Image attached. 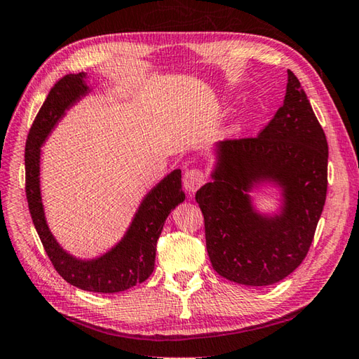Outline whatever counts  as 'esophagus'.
Segmentation results:
<instances>
[{
  "label": "esophagus",
  "instance_id": "34e87169",
  "mask_svg": "<svg viewBox=\"0 0 359 359\" xmlns=\"http://www.w3.org/2000/svg\"><path fill=\"white\" fill-rule=\"evenodd\" d=\"M203 184H205V173L198 170V168H191L182 177V186L191 195L197 192Z\"/></svg>",
  "mask_w": 359,
  "mask_h": 359
}]
</instances>
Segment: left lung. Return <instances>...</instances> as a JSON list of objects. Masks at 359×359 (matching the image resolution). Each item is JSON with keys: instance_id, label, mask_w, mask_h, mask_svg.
Instances as JSON below:
<instances>
[{"instance_id": "obj_1", "label": "left lung", "mask_w": 359, "mask_h": 359, "mask_svg": "<svg viewBox=\"0 0 359 359\" xmlns=\"http://www.w3.org/2000/svg\"><path fill=\"white\" fill-rule=\"evenodd\" d=\"M211 182L195 200L205 217L215 272L245 286H269L300 266L327 198L328 144L305 90L287 70L286 97L258 137L214 147ZM280 191L276 213H261L250 191Z\"/></svg>"}]
</instances>
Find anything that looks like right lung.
I'll list each match as a JSON object with an SVG mask.
<instances>
[{
  "label": "right lung",
  "mask_w": 359,
  "mask_h": 359,
  "mask_svg": "<svg viewBox=\"0 0 359 359\" xmlns=\"http://www.w3.org/2000/svg\"><path fill=\"white\" fill-rule=\"evenodd\" d=\"M86 78L84 72L60 78L34 120L25 150L26 198L34 226L57 273L67 283L83 290L116 294L139 285L153 273L156 242L165 219L172 209L184 201L186 195L181 189V170L177 168L148 191L123 238L106 253L83 259L62 248L45 217L40 191V154L45 140L65 117V112L92 92Z\"/></svg>",
  "instance_id": "obj_1"
}]
</instances>
